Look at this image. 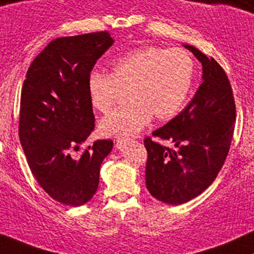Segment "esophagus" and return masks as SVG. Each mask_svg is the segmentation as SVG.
Returning <instances> with one entry per match:
<instances>
[{"instance_id": "obj_1", "label": "esophagus", "mask_w": 254, "mask_h": 254, "mask_svg": "<svg viewBox=\"0 0 254 254\" xmlns=\"http://www.w3.org/2000/svg\"><path fill=\"white\" fill-rule=\"evenodd\" d=\"M116 141L121 144L127 143V141H130V136L127 135V133H118V135L116 136Z\"/></svg>"}]
</instances>
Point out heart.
Listing matches in <instances>:
<instances>
[{"label":"heart","mask_w":254,"mask_h":254,"mask_svg":"<svg viewBox=\"0 0 254 254\" xmlns=\"http://www.w3.org/2000/svg\"><path fill=\"white\" fill-rule=\"evenodd\" d=\"M194 59L183 48L146 46L112 63L111 73L94 71L88 93L97 111L108 113L127 91L130 102L100 122L102 135L135 133L154 117L169 121L180 112L190 91Z\"/></svg>","instance_id":"b5f03b06"}]
</instances>
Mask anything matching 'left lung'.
Masks as SVG:
<instances>
[{
	"instance_id": "left-lung-1",
	"label": "left lung",
	"mask_w": 254,
	"mask_h": 254,
	"mask_svg": "<svg viewBox=\"0 0 254 254\" xmlns=\"http://www.w3.org/2000/svg\"><path fill=\"white\" fill-rule=\"evenodd\" d=\"M202 65V83L191 101L168 124L144 138L146 186L159 201L181 205L216 180L229 152L236 110L224 69L199 49L185 44ZM165 141L174 143L169 149Z\"/></svg>"
}]
</instances>
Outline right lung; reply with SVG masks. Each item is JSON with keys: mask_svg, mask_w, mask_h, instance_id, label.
<instances>
[{"mask_svg": "<svg viewBox=\"0 0 254 254\" xmlns=\"http://www.w3.org/2000/svg\"><path fill=\"white\" fill-rule=\"evenodd\" d=\"M113 42L107 31L57 38L26 72L20 143L38 185L60 204L76 207L94 196L100 166L113 148L112 140H97L73 154L95 127L88 78Z\"/></svg>", "mask_w": 254, "mask_h": 254, "instance_id": "right-lung-1", "label": "right lung"}]
</instances>
